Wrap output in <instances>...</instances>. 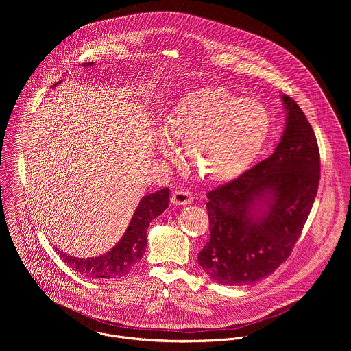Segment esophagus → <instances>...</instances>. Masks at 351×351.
<instances>
[{"label":"esophagus","instance_id":"obj_1","mask_svg":"<svg viewBox=\"0 0 351 351\" xmlns=\"http://www.w3.org/2000/svg\"><path fill=\"white\" fill-rule=\"evenodd\" d=\"M193 201V195L188 189H176L171 195V202L174 205H188Z\"/></svg>","mask_w":351,"mask_h":351}]
</instances>
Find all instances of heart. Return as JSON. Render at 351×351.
<instances>
[{"mask_svg": "<svg viewBox=\"0 0 351 351\" xmlns=\"http://www.w3.org/2000/svg\"><path fill=\"white\" fill-rule=\"evenodd\" d=\"M270 131L262 105L243 100L223 86H204L174 104L165 120L159 150L174 154L186 141V156L201 180L226 182L241 176L261 152Z\"/></svg>", "mask_w": 351, "mask_h": 351, "instance_id": "heart-1", "label": "heart"}]
</instances>
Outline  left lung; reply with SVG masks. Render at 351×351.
<instances>
[{
	"instance_id": "left-lung-1",
	"label": "left lung",
	"mask_w": 351,
	"mask_h": 351,
	"mask_svg": "<svg viewBox=\"0 0 351 351\" xmlns=\"http://www.w3.org/2000/svg\"><path fill=\"white\" fill-rule=\"evenodd\" d=\"M282 101L287 125L276 151L206 195L210 238L199 263L219 284L247 285L271 274L289 258L316 197L315 132L296 101Z\"/></svg>"
}]
</instances>
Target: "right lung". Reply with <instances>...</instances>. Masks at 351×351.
I'll return each instance as SVG.
<instances>
[{"label":"right lung","instance_id":"1","mask_svg":"<svg viewBox=\"0 0 351 351\" xmlns=\"http://www.w3.org/2000/svg\"><path fill=\"white\" fill-rule=\"evenodd\" d=\"M92 63H86L89 66ZM169 206V188H163L155 193L145 196L119 243L100 256L75 258L66 252L55 250L63 262L89 278H117L125 276L143 256L147 246V228L151 220L158 217Z\"/></svg>","mask_w":351,"mask_h":351}]
</instances>
